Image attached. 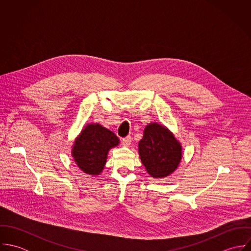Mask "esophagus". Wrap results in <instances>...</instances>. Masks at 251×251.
<instances>
[{"mask_svg":"<svg viewBox=\"0 0 251 251\" xmlns=\"http://www.w3.org/2000/svg\"><path fill=\"white\" fill-rule=\"evenodd\" d=\"M131 141H132V139H131V136H130V135H128V136L123 138V140H122L123 144H124L125 146H126V147H128V146L131 144Z\"/></svg>","mask_w":251,"mask_h":251,"instance_id":"34e87169","label":"esophagus"}]
</instances>
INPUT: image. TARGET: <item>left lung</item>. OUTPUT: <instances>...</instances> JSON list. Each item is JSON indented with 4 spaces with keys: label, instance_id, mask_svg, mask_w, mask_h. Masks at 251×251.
<instances>
[{
    "label": "left lung",
    "instance_id": "8db88e82",
    "mask_svg": "<svg viewBox=\"0 0 251 251\" xmlns=\"http://www.w3.org/2000/svg\"><path fill=\"white\" fill-rule=\"evenodd\" d=\"M138 148L146 171L154 179L171 175L179 166L181 146L164 126L156 123L148 125Z\"/></svg>",
    "mask_w": 251,
    "mask_h": 251
}]
</instances>
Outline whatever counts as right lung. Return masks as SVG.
Segmentation results:
<instances>
[{
	"mask_svg": "<svg viewBox=\"0 0 251 251\" xmlns=\"http://www.w3.org/2000/svg\"><path fill=\"white\" fill-rule=\"evenodd\" d=\"M120 143L116 134L100 124L87 125L72 146V157L86 174L97 176L101 173L110 149Z\"/></svg>",
	"mask_w": 251,
	"mask_h": 251,
	"instance_id": "1",
	"label": "right lung"
}]
</instances>
